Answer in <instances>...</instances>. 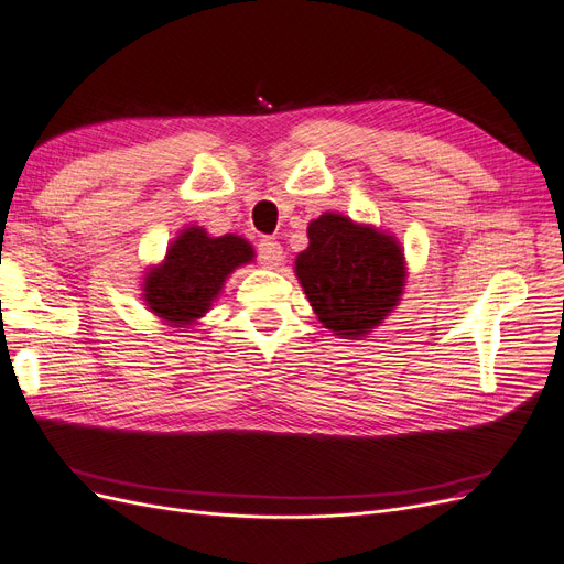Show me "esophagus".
<instances>
[{"mask_svg":"<svg viewBox=\"0 0 564 564\" xmlns=\"http://www.w3.org/2000/svg\"><path fill=\"white\" fill-rule=\"evenodd\" d=\"M282 245L275 240V238H263L259 242V261L265 265V268H275L280 265L282 261Z\"/></svg>","mask_w":564,"mask_h":564,"instance_id":"obj_1","label":"esophagus"}]
</instances>
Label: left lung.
Masks as SVG:
<instances>
[{
  "mask_svg": "<svg viewBox=\"0 0 564 564\" xmlns=\"http://www.w3.org/2000/svg\"><path fill=\"white\" fill-rule=\"evenodd\" d=\"M307 238L296 278L314 314L345 340L368 335L400 303L408 278L400 242L337 213L312 219Z\"/></svg>",
  "mask_w": 564,
  "mask_h": 564,
  "instance_id": "8db88e82",
  "label": "left lung"
}]
</instances>
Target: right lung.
<instances>
[{"label": "right lung", "mask_w": 564, "mask_h": 564, "mask_svg": "<svg viewBox=\"0 0 564 564\" xmlns=\"http://www.w3.org/2000/svg\"><path fill=\"white\" fill-rule=\"evenodd\" d=\"M252 259V245L240 236L213 238L206 229L187 227L169 245L164 261L148 268L143 301L169 326H194L234 270Z\"/></svg>", "instance_id": "add662e5"}]
</instances>
